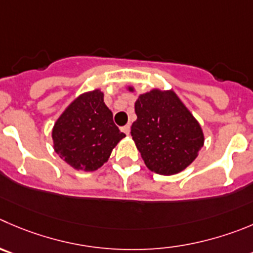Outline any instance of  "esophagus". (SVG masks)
<instances>
[{"label":"esophagus","instance_id":"esophagus-1","mask_svg":"<svg viewBox=\"0 0 253 253\" xmlns=\"http://www.w3.org/2000/svg\"><path fill=\"white\" fill-rule=\"evenodd\" d=\"M122 131L123 133H125L126 134V135H129V133H130V125H124V126H123L122 128Z\"/></svg>","mask_w":253,"mask_h":253}]
</instances>
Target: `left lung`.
Returning <instances> with one entry per match:
<instances>
[{
	"instance_id": "1",
	"label": "left lung",
	"mask_w": 253,
	"mask_h": 253,
	"mask_svg": "<svg viewBox=\"0 0 253 253\" xmlns=\"http://www.w3.org/2000/svg\"><path fill=\"white\" fill-rule=\"evenodd\" d=\"M135 114L130 133L149 170L174 175L197 158L205 141L203 129L175 92L153 89L140 94Z\"/></svg>"
}]
</instances>
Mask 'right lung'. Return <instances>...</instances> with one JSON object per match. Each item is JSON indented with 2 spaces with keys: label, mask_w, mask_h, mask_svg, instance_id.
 Returning <instances> with one entry per match:
<instances>
[{
  "label": "right lung",
  "mask_w": 253,
  "mask_h": 253,
  "mask_svg": "<svg viewBox=\"0 0 253 253\" xmlns=\"http://www.w3.org/2000/svg\"><path fill=\"white\" fill-rule=\"evenodd\" d=\"M124 136L113 122V113L99 89L76 98L52 130L54 151L67 164L83 171L99 169Z\"/></svg>",
  "instance_id": "add662e5"
}]
</instances>
